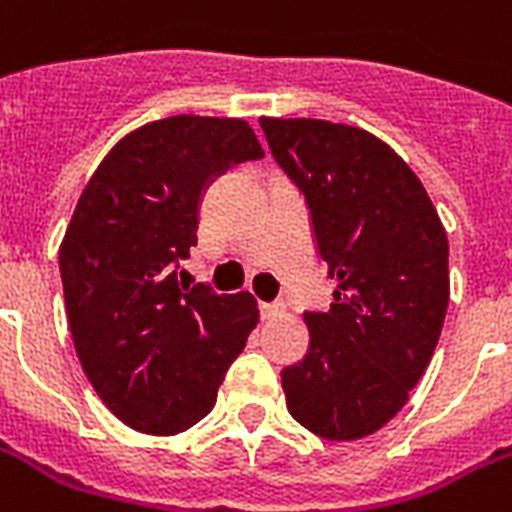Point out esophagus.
<instances>
[{
  "instance_id": "34e87169",
  "label": "esophagus",
  "mask_w": 512,
  "mask_h": 512,
  "mask_svg": "<svg viewBox=\"0 0 512 512\" xmlns=\"http://www.w3.org/2000/svg\"><path fill=\"white\" fill-rule=\"evenodd\" d=\"M281 313H284V305H278V302H260V315H263V321L278 318Z\"/></svg>"
}]
</instances>
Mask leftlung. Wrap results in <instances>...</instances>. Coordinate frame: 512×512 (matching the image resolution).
<instances>
[{
  "instance_id": "1",
  "label": "left lung",
  "mask_w": 512,
  "mask_h": 512,
  "mask_svg": "<svg viewBox=\"0 0 512 512\" xmlns=\"http://www.w3.org/2000/svg\"><path fill=\"white\" fill-rule=\"evenodd\" d=\"M260 126L336 278L331 310L305 313L307 357L281 373L286 407L323 439H363L429 368L450 302L447 231L421 178L378 136L318 118Z\"/></svg>"
}]
</instances>
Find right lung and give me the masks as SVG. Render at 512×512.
Segmentation results:
<instances>
[{
  "label": "right lung",
  "instance_id": "1",
  "mask_svg": "<svg viewBox=\"0 0 512 512\" xmlns=\"http://www.w3.org/2000/svg\"><path fill=\"white\" fill-rule=\"evenodd\" d=\"M260 157L247 120L173 115L123 136L78 199L60 244L70 334L102 402L141 434L202 421L260 321L249 292L189 289L176 273L205 186Z\"/></svg>",
  "mask_w": 512,
  "mask_h": 512
}]
</instances>
